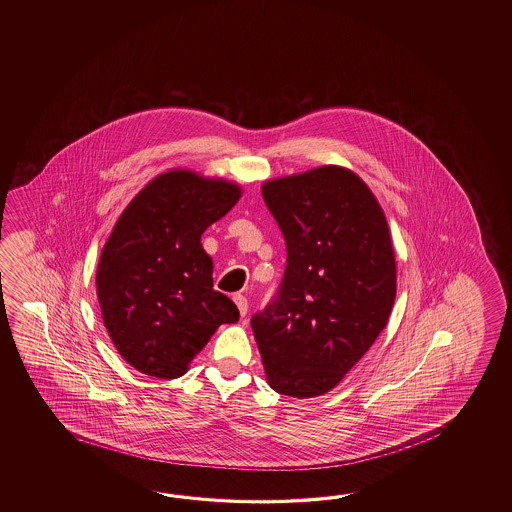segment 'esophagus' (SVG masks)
I'll return each instance as SVG.
<instances>
[{
  "label": "esophagus",
  "mask_w": 512,
  "mask_h": 512,
  "mask_svg": "<svg viewBox=\"0 0 512 512\" xmlns=\"http://www.w3.org/2000/svg\"><path fill=\"white\" fill-rule=\"evenodd\" d=\"M234 302H236L238 309H240V315H247V311H249V302H247V298H245L243 294H234Z\"/></svg>",
  "instance_id": "obj_1"
}]
</instances>
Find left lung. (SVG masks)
Returning a JSON list of instances; mask_svg holds the SVG:
<instances>
[{
    "mask_svg": "<svg viewBox=\"0 0 512 512\" xmlns=\"http://www.w3.org/2000/svg\"><path fill=\"white\" fill-rule=\"evenodd\" d=\"M261 196L282 230L287 267L252 331L272 390L316 397L388 324L397 291L388 221L368 185L342 166L272 179Z\"/></svg>",
    "mask_w": 512,
    "mask_h": 512,
    "instance_id": "8db88e82",
    "label": "left lung"
}]
</instances>
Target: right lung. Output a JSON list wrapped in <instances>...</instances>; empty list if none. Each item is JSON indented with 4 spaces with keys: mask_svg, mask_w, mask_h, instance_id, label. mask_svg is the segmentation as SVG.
<instances>
[{
    "mask_svg": "<svg viewBox=\"0 0 512 512\" xmlns=\"http://www.w3.org/2000/svg\"><path fill=\"white\" fill-rule=\"evenodd\" d=\"M241 188L190 170L157 175L120 214L97 267L104 326L122 359L177 379L221 324L240 311L214 291L201 234L238 203Z\"/></svg>",
    "mask_w": 512,
    "mask_h": 512,
    "instance_id": "obj_1",
    "label": "right lung"
}]
</instances>
